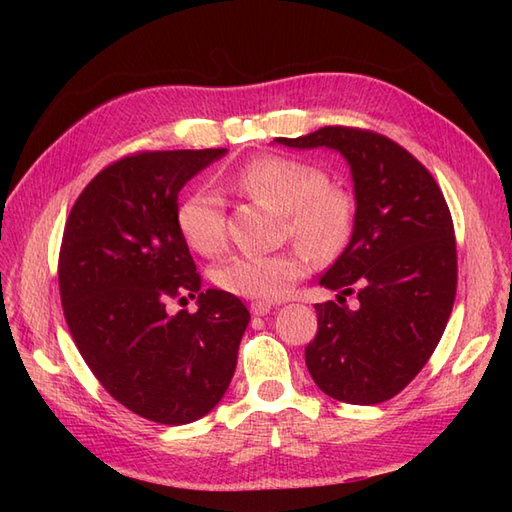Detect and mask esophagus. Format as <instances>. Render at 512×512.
I'll return each instance as SVG.
<instances>
[{"mask_svg":"<svg viewBox=\"0 0 512 512\" xmlns=\"http://www.w3.org/2000/svg\"><path fill=\"white\" fill-rule=\"evenodd\" d=\"M270 310H273V306H270V303H264V301L250 303V312H253L255 317H264V314H268Z\"/></svg>","mask_w":512,"mask_h":512,"instance_id":"1","label":"esophagus"}]
</instances>
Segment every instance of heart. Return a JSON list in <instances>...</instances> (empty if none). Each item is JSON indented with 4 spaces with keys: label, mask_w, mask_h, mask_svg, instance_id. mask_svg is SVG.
Segmentation results:
<instances>
[{
    "label": "heart",
    "mask_w": 512,
    "mask_h": 512,
    "mask_svg": "<svg viewBox=\"0 0 512 512\" xmlns=\"http://www.w3.org/2000/svg\"><path fill=\"white\" fill-rule=\"evenodd\" d=\"M233 187L250 198L277 206L288 217V233L312 255L330 257L352 231L354 204L328 176L297 158L259 156L233 173ZM184 242L195 253L213 257L226 246V217L222 198L209 189L184 195L176 211ZM306 250L292 248L275 255H237L215 270V284L237 297L275 301L290 295L297 281L308 275Z\"/></svg>",
    "instance_id": "1"
}]
</instances>
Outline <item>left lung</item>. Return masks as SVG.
I'll return each instance as SVG.
<instances>
[{
  "label": "left lung",
  "mask_w": 512,
  "mask_h": 512,
  "mask_svg": "<svg viewBox=\"0 0 512 512\" xmlns=\"http://www.w3.org/2000/svg\"><path fill=\"white\" fill-rule=\"evenodd\" d=\"M275 143L328 147L350 165L354 231L319 281L339 290V301L314 306L319 330L306 365L328 396L378 405L418 376L451 317L458 255L447 200L427 167L369 129L321 127ZM350 294L359 299L354 311L342 306Z\"/></svg>",
  "instance_id": "left-lung-1"
}]
</instances>
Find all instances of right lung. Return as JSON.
<instances>
[{
	"label": "right lung",
	"mask_w": 512,
	"mask_h": 512,
	"mask_svg": "<svg viewBox=\"0 0 512 512\" xmlns=\"http://www.w3.org/2000/svg\"><path fill=\"white\" fill-rule=\"evenodd\" d=\"M226 149L140 151L83 189L63 231V317L107 394L160 424H187L222 400L250 314L202 290L178 224V193ZM199 297V312H166Z\"/></svg>",
	"instance_id": "obj_1"
}]
</instances>
